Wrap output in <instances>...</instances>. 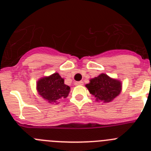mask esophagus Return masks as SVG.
I'll use <instances>...</instances> for the list:
<instances>
[{"instance_id": "obj_1", "label": "esophagus", "mask_w": 151, "mask_h": 151, "mask_svg": "<svg viewBox=\"0 0 151 151\" xmlns=\"http://www.w3.org/2000/svg\"><path fill=\"white\" fill-rule=\"evenodd\" d=\"M83 82L82 81H80V82H75V85H83Z\"/></svg>"}]
</instances>
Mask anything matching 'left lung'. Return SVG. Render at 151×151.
I'll return each mask as SVG.
<instances>
[{
	"instance_id": "1",
	"label": "left lung",
	"mask_w": 151,
	"mask_h": 151,
	"mask_svg": "<svg viewBox=\"0 0 151 151\" xmlns=\"http://www.w3.org/2000/svg\"><path fill=\"white\" fill-rule=\"evenodd\" d=\"M85 86L91 94L95 97L96 101H101L104 103L113 101L120 94L122 90V83L120 81L110 78L104 73L91 78L90 83Z\"/></svg>"
}]
</instances>
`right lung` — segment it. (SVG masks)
I'll return each instance as SVG.
<instances>
[{
    "mask_svg": "<svg viewBox=\"0 0 151 151\" xmlns=\"http://www.w3.org/2000/svg\"><path fill=\"white\" fill-rule=\"evenodd\" d=\"M37 90L49 103H57L60 99L67 97L70 88L64 84V79L59 73H55L50 76L40 78L37 82Z\"/></svg>",
    "mask_w": 151,
    "mask_h": 151,
    "instance_id": "1",
    "label": "right lung"
}]
</instances>
